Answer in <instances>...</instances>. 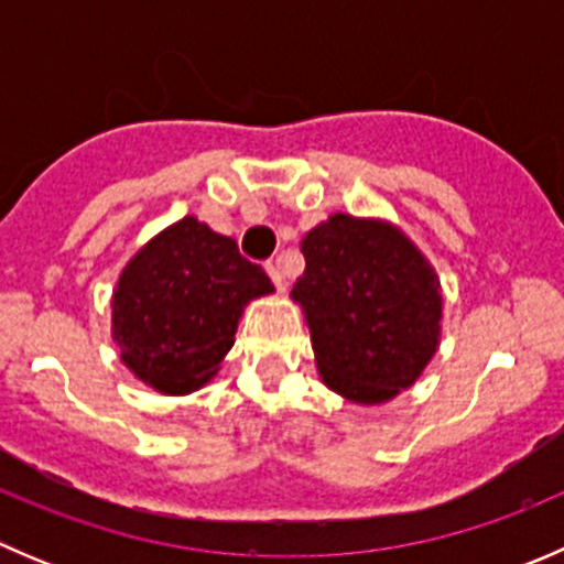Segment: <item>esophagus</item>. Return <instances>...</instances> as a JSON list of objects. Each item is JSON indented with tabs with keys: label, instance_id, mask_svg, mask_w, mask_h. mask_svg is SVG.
I'll return each mask as SVG.
<instances>
[{
	"label": "esophagus",
	"instance_id": "obj_1",
	"mask_svg": "<svg viewBox=\"0 0 564 564\" xmlns=\"http://www.w3.org/2000/svg\"><path fill=\"white\" fill-rule=\"evenodd\" d=\"M267 275L272 278V283H275L278 289H283L286 286V275H283V270H281V261H267Z\"/></svg>",
	"mask_w": 564,
	"mask_h": 564
}]
</instances>
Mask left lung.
Segmentation results:
<instances>
[{"label": "left lung", "instance_id": "left-lung-1", "mask_svg": "<svg viewBox=\"0 0 564 564\" xmlns=\"http://www.w3.org/2000/svg\"><path fill=\"white\" fill-rule=\"evenodd\" d=\"M303 305L324 384L360 403L409 388L440 344V281L390 226L333 215L303 240Z\"/></svg>", "mask_w": 564, "mask_h": 564}]
</instances>
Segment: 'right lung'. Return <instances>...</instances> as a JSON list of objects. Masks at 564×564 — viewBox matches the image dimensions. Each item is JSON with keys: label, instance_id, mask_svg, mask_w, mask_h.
Listing matches in <instances>:
<instances>
[{"label": "right lung", "instance_id": "1", "mask_svg": "<svg viewBox=\"0 0 564 564\" xmlns=\"http://www.w3.org/2000/svg\"><path fill=\"white\" fill-rule=\"evenodd\" d=\"M270 292L267 272L235 240L182 218L119 275L113 338L122 362L169 395L198 390L235 344L242 305Z\"/></svg>", "mask_w": 564, "mask_h": 564}]
</instances>
